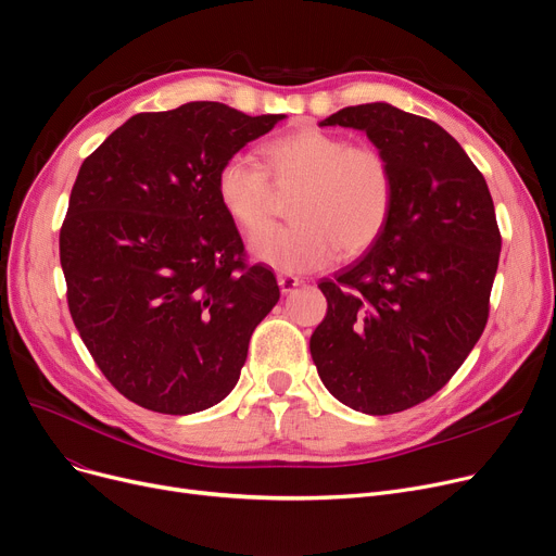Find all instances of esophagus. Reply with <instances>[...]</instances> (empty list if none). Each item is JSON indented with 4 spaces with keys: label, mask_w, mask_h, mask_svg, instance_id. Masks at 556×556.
Returning <instances> with one entry per match:
<instances>
[{
    "label": "esophagus",
    "mask_w": 556,
    "mask_h": 556,
    "mask_svg": "<svg viewBox=\"0 0 556 556\" xmlns=\"http://www.w3.org/2000/svg\"><path fill=\"white\" fill-rule=\"evenodd\" d=\"M277 281H279V288H281V293H283V295L293 293V290L302 283V281H300V277H295V275H279V277H277Z\"/></svg>",
    "instance_id": "esophagus-1"
}]
</instances>
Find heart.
Here are the masks:
<instances>
[{
  "mask_svg": "<svg viewBox=\"0 0 556 556\" xmlns=\"http://www.w3.org/2000/svg\"><path fill=\"white\" fill-rule=\"evenodd\" d=\"M270 181L299 189L291 205L296 223L263 232L271 219ZM216 195L233 227L254 237L256 261L308 273L329 266L338 252L358 256L378 241L392 214L394 173L376 146L302 126L263 143L261 166L239 155L223 162Z\"/></svg>",
  "mask_w": 556,
  "mask_h": 556,
  "instance_id": "obj_1",
  "label": "heart"
}]
</instances>
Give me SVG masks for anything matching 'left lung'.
<instances>
[{"instance_id":"8db88e82","label":"left lung","mask_w":556,"mask_h":556,"mask_svg":"<svg viewBox=\"0 0 556 556\" xmlns=\"http://www.w3.org/2000/svg\"><path fill=\"white\" fill-rule=\"evenodd\" d=\"M319 126L363 130L394 173L378 241L317 286L327 315L311 356L327 390L365 415H394L440 392L480 340L501 258L482 173L426 116L390 103L342 108Z\"/></svg>"}]
</instances>
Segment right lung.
<instances>
[{
  "label": "right lung",
  "mask_w": 556,
  "mask_h": 556,
  "mask_svg": "<svg viewBox=\"0 0 556 556\" xmlns=\"http://www.w3.org/2000/svg\"><path fill=\"white\" fill-rule=\"evenodd\" d=\"M281 119L216 101L139 112L80 164L61 227L70 313L103 376L146 410L223 401L279 302L275 275L245 261L216 175Z\"/></svg>",
  "instance_id": "obj_1"
}]
</instances>
